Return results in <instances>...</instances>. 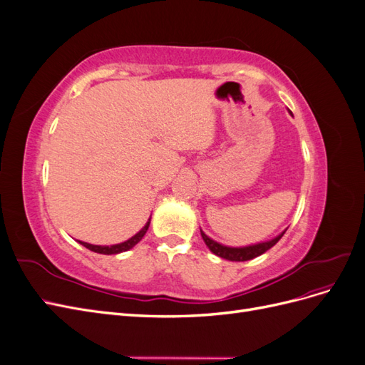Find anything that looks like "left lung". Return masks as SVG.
<instances>
[{
  "instance_id": "1",
  "label": "left lung",
  "mask_w": 365,
  "mask_h": 365,
  "mask_svg": "<svg viewBox=\"0 0 365 365\" xmlns=\"http://www.w3.org/2000/svg\"><path fill=\"white\" fill-rule=\"evenodd\" d=\"M288 230V228H286ZM286 230L283 231L282 235H279L277 237H274L271 240L267 242H260V244H254V245H248V247H225L222 244H219V242L210 239L204 231L201 230V236L205 242V245L208 247V250L212 251L216 256L222 257L225 260H231V262H245V260H251L254 257L260 256V254L267 252L269 248H272L277 242L282 239V236L286 233Z\"/></svg>"
}]
</instances>
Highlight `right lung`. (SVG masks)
<instances>
[{
	"instance_id": "1",
	"label": "right lung",
	"mask_w": 365,
	"mask_h": 365,
	"mask_svg": "<svg viewBox=\"0 0 365 365\" xmlns=\"http://www.w3.org/2000/svg\"><path fill=\"white\" fill-rule=\"evenodd\" d=\"M149 224H150V217H149V220L146 222V225L143 227L137 235H134L132 236L130 239H128V240H125V242H121V244H115V245H111V247H102V245H93V244H88V242H82V240H77L79 242L81 245H83L85 248H88V250H91V251H94V252H98V254H118V252H123V251H128V250H130V248H134L138 242L143 239V236L146 235V231H148V228H149Z\"/></svg>"
}]
</instances>
